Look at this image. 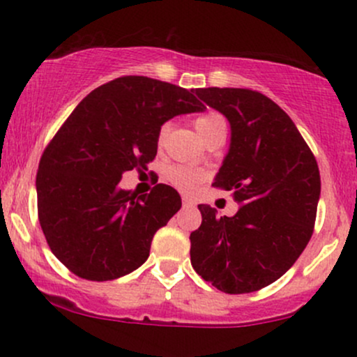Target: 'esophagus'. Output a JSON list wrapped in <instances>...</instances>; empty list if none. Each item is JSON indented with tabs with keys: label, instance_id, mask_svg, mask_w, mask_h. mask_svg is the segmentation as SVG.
<instances>
[{
	"label": "esophagus",
	"instance_id": "obj_1",
	"mask_svg": "<svg viewBox=\"0 0 357 357\" xmlns=\"http://www.w3.org/2000/svg\"><path fill=\"white\" fill-rule=\"evenodd\" d=\"M181 202H183V206H192V204H195L190 198H188V196H183Z\"/></svg>",
	"mask_w": 357,
	"mask_h": 357
}]
</instances>
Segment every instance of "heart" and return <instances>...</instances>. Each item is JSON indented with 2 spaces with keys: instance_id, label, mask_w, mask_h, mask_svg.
<instances>
[{
  "instance_id": "obj_1",
  "label": "heart",
  "mask_w": 357,
  "mask_h": 357,
  "mask_svg": "<svg viewBox=\"0 0 357 357\" xmlns=\"http://www.w3.org/2000/svg\"><path fill=\"white\" fill-rule=\"evenodd\" d=\"M195 129L196 132L199 134V137L203 139L204 142H208L210 139L218 136L221 132H227V121L221 116L220 112H215V110H210V112L203 114V116L195 119ZM167 134V124L161 126L158 132V144H165V139ZM166 181L173 184L174 188H178L179 191L183 192H191L198 186L199 183L206 178L203 169H198V167L192 166H183L176 165L169 166L166 169Z\"/></svg>"
}]
</instances>
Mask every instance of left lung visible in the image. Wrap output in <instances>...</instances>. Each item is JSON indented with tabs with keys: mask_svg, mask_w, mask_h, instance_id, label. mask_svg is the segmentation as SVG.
I'll use <instances>...</instances> for the list:
<instances>
[{
	"mask_svg": "<svg viewBox=\"0 0 357 357\" xmlns=\"http://www.w3.org/2000/svg\"><path fill=\"white\" fill-rule=\"evenodd\" d=\"M230 121L231 144L213 186L231 191L235 216L199 204L190 235L191 265L225 294H250L280 278L314 233L321 174L296 124L272 99L250 89H196Z\"/></svg>",
	"mask_w": 357,
	"mask_h": 357,
	"instance_id": "8db88e82",
	"label": "left lung"
}]
</instances>
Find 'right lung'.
<instances>
[{
  "label": "right lung",
  "instance_id": "obj_1",
  "mask_svg": "<svg viewBox=\"0 0 357 357\" xmlns=\"http://www.w3.org/2000/svg\"><path fill=\"white\" fill-rule=\"evenodd\" d=\"M203 109L192 90L126 75L92 90L61 124L40 159L36 204L48 247L72 273L114 280L147 260L181 198L162 183L137 196L119 181L147 169L166 121Z\"/></svg>",
  "mask_w": 357,
  "mask_h": 357
}]
</instances>
